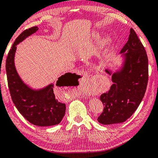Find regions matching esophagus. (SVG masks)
<instances>
[{"label":"esophagus","mask_w":158,"mask_h":158,"mask_svg":"<svg viewBox=\"0 0 158 158\" xmlns=\"http://www.w3.org/2000/svg\"><path fill=\"white\" fill-rule=\"evenodd\" d=\"M83 97H84V96H83Z\"/></svg>","instance_id":"1"}]
</instances>
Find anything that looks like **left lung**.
Listing matches in <instances>:
<instances>
[{"label":"left lung","instance_id":"1","mask_svg":"<svg viewBox=\"0 0 158 158\" xmlns=\"http://www.w3.org/2000/svg\"><path fill=\"white\" fill-rule=\"evenodd\" d=\"M123 56V65L112 73L113 84L110 90L101 95L104 108L98 118L103 125L123 123L138 109L146 91L148 81V60L145 49L133 29L128 40L120 52Z\"/></svg>","mask_w":158,"mask_h":158}]
</instances>
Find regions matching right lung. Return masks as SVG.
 Returning a JSON list of instances; mask_svg holds the SVG:
<instances>
[{"instance_id":"right-lung-1","label":"right lung","mask_w":158,"mask_h":158,"mask_svg":"<svg viewBox=\"0 0 158 158\" xmlns=\"http://www.w3.org/2000/svg\"><path fill=\"white\" fill-rule=\"evenodd\" d=\"M38 30L37 26L23 31L16 38L6 59V69L8 88L13 102L18 111L30 123L37 126H51L59 124L65 114V103H60L54 94L55 84H50L40 89H33L24 83L15 66L16 45ZM67 73L59 77L56 86H64L71 77Z\"/></svg>"}]
</instances>
